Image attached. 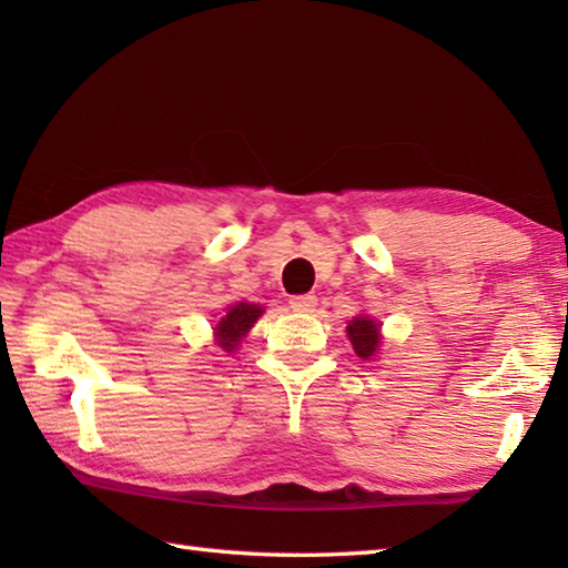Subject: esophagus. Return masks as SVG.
Wrapping results in <instances>:
<instances>
[{
  "label": "esophagus",
  "instance_id": "esophagus-1",
  "mask_svg": "<svg viewBox=\"0 0 568 568\" xmlns=\"http://www.w3.org/2000/svg\"><path fill=\"white\" fill-rule=\"evenodd\" d=\"M315 305H317V297L312 295V293L293 295V297H291V307H293L295 312H312V310H315Z\"/></svg>",
  "mask_w": 568,
  "mask_h": 568
}]
</instances>
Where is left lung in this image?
Here are the masks:
<instances>
[{"label":"left lung","instance_id":"obj_1","mask_svg":"<svg viewBox=\"0 0 568 568\" xmlns=\"http://www.w3.org/2000/svg\"><path fill=\"white\" fill-rule=\"evenodd\" d=\"M348 339L354 344V352L361 358H371L376 356L378 346H381V327L373 320L368 317H354L348 322Z\"/></svg>","mask_w":568,"mask_h":568}]
</instances>
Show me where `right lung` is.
Here are the masks:
<instances>
[{
	"instance_id": "obj_1",
	"label": "right lung",
	"mask_w": 568,
	"mask_h": 568,
	"mask_svg": "<svg viewBox=\"0 0 568 568\" xmlns=\"http://www.w3.org/2000/svg\"><path fill=\"white\" fill-rule=\"evenodd\" d=\"M261 307L258 305H248V303H239L234 307L226 310V315L216 324V344H220L224 352H234L239 346L241 336H244L253 322L261 317Z\"/></svg>"
}]
</instances>
